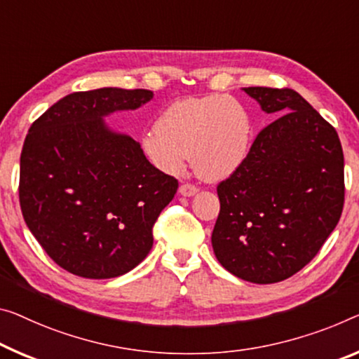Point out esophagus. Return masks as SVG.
<instances>
[{"label":"esophagus","instance_id":"34e87169","mask_svg":"<svg viewBox=\"0 0 359 359\" xmlns=\"http://www.w3.org/2000/svg\"><path fill=\"white\" fill-rule=\"evenodd\" d=\"M197 187L194 186V184H189V183H186V184H183L180 187V194L181 196H184V197H192V196H196L197 194Z\"/></svg>","mask_w":359,"mask_h":359}]
</instances>
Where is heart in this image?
Returning <instances> with one entry per match:
<instances>
[{
    "instance_id": "1",
    "label": "heart",
    "mask_w": 359,
    "mask_h": 359,
    "mask_svg": "<svg viewBox=\"0 0 359 359\" xmlns=\"http://www.w3.org/2000/svg\"><path fill=\"white\" fill-rule=\"evenodd\" d=\"M144 156L167 175H180L191 161L207 181L236 173L252 149V120L247 109L228 95L178 99L163 110L157 128L141 137Z\"/></svg>"
}]
</instances>
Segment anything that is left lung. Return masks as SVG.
Instances as JSON below:
<instances>
[{
  "label": "left lung",
  "instance_id": "left-lung-1",
  "mask_svg": "<svg viewBox=\"0 0 359 359\" xmlns=\"http://www.w3.org/2000/svg\"><path fill=\"white\" fill-rule=\"evenodd\" d=\"M278 117L249 157L218 186L212 233L217 260L239 279L273 284L310 263L344 208V152L337 131L289 88H242Z\"/></svg>",
  "mask_w": 359,
  "mask_h": 359
}]
</instances>
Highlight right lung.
<instances>
[{
	"label": "right lung",
	"instance_id": "add662e5",
	"mask_svg": "<svg viewBox=\"0 0 359 359\" xmlns=\"http://www.w3.org/2000/svg\"><path fill=\"white\" fill-rule=\"evenodd\" d=\"M154 97L149 90L72 93L30 126L20 154L19 198L35 239L80 278L128 273L151 252L152 226L178 181L147 161L140 142L106 123Z\"/></svg>",
	"mask_w": 359,
	"mask_h": 359
}]
</instances>
